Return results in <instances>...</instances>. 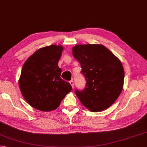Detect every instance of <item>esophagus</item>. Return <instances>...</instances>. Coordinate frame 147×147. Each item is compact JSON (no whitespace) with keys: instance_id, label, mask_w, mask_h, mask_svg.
<instances>
[{"instance_id":"34e87169","label":"esophagus","mask_w":147,"mask_h":147,"mask_svg":"<svg viewBox=\"0 0 147 147\" xmlns=\"http://www.w3.org/2000/svg\"><path fill=\"white\" fill-rule=\"evenodd\" d=\"M70 84L71 85V86H72V87L74 88V82L73 79L71 80V81H70Z\"/></svg>"}]
</instances>
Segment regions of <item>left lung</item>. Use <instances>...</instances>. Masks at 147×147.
Segmentation results:
<instances>
[{"mask_svg": "<svg viewBox=\"0 0 147 147\" xmlns=\"http://www.w3.org/2000/svg\"><path fill=\"white\" fill-rule=\"evenodd\" d=\"M72 51L86 81L84 89L75 91L77 96L91 111L107 109L123 89L125 74L120 61L109 50L98 44L77 45Z\"/></svg>", "mask_w": 147, "mask_h": 147, "instance_id": "8db88e82", "label": "left lung"}]
</instances>
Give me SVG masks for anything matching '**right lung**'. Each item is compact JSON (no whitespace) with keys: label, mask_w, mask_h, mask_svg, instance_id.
<instances>
[{"label":"right lung","mask_w":147,"mask_h":147,"mask_svg":"<svg viewBox=\"0 0 147 147\" xmlns=\"http://www.w3.org/2000/svg\"><path fill=\"white\" fill-rule=\"evenodd\" d=\"M63 47L52 45L35 52L22 68L19 87L25 100L41 111L57 109L72 87L61 78L58 61Z\"/></svg>","instance_id":"obj_1"}]
</instances>
